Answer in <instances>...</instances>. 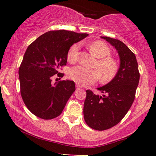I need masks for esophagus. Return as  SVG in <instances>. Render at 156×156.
Segmentation results:
<instances>
[{
	"instance_id": "obj_1",
	"label": "esophagus",
	"mask_w": 156,
	"mask_h": 156,
	"mask_svg": "<svg viewBox=\"0 0 156 156\" xmlns=\"http://www.w3.org/2000/svg\"><path fill=\"white\" fill-rule=\"evenodd\" d=\"M76 89H82V86H81V85H80L79 84H77V83H76Z\"/></svg>"
}]
</instances>
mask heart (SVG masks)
<instances>
[{
  "label": "heart",
  "instance_id": "heart-1",
  "mask_svg": "<svg viewBox=\"0 0 156 156\" xmlns=\"http://www.w3.org/2000/svg\"><path fill=\"white\" fill-rule=\"evenodd\" d=\"M80 48L79 44H74L70 47L67 54L69 62L74 63L77 61ZM89 48L90 52L99 58L95 65L98 70L76 66L69 69V77L80 85L93 84L99 78L104 84L109 82L116 76L119 71L118 63L112 57H108L111 55L109 48L104 42L95 41L89 44Z\"/></svg>",
  "mask_w": 156,
  "mask_h": 156
}]
</instances>
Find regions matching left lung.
<instances>
[{
	"label": "left lung",
	"mask_w": 156,
	"mask_h": 156,
	"mask_svg": "<svg viewBox=\"0 0 156 156\" xmlns=\"http://www.w3.org/2000/svg\"><path fill=\"white\" fill-rule=\"evenodd\" d=\"M101 38L116 49L121 63L116 76L105 86L97 89L103 95H96L92 91L87 90L84 118L89 127L97 131L111 129L122 120L133 103L140 79L134 53L119 40Z\"/></svg>",
	"instance_id": "obj_1"
}]
</instances>
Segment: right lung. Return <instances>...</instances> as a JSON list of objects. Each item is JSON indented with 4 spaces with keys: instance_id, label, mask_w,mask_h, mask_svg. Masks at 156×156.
<instances>
[{
    "instance_id": "add662e5",
    "label": "right lung",
    "mask_w": 156,
    "mask_h": 156,
    "mask_svg": "<svg viewBox=\"0 0 156 156\" xmlns=\"http://www.w3.org/2000/svg\"><path fill=\"white\" fill-rule=\"evenodd\" d=\"M87 33L65 30L47 32L28 46L19 67L20 94L32 114L44 120L62 112L75 91L73 81L52 83V77H62L57 70L67 65V54L74 43L87 37ZM60 80V78H59Z\"/></svg>"
}]
</instances>
